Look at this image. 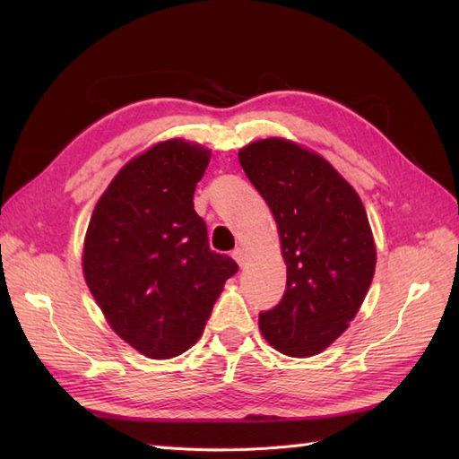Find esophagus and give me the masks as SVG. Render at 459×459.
<instances>
[{
    "mask_svg": "<svg viewBox=\"0 0 459 459\" xmlns=\"http://www.w3.org/2000/svg\"><path fill=\"white\" fill-rule=\"evenodd\" d=\"M232 258L237 260V264L238 266H245V262H247V255H245V248H240V247H237L235 250H232Z\"/></svg>",
    "mask_w": 459,
    "mask_h": 459,
    "instance_id": "esophagus-1",
    "label": "esophagus"
}]
</instances>
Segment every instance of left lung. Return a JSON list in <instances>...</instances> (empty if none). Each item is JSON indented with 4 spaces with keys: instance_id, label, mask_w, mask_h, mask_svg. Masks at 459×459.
I'll return each mask as SVG.
<instances>
[{
    "instance_id": "obj_1",
    "label": "left lung",
    "mask_w": 459,
    "mask_h": 459,
    "mask_svg": "<svg viewBox=\"0 0 459 459\" xmlns=\"http://www.w3.org/2000/svg\"><path fill=\"white\" fill-rule=\"evenodd\" d=\"M278 224L286 262L280 304L260 314L262 335L288 357H311L349 327L375 276L377 248L360 197L319 153L284 138L238 152Z\"/></svg>"
}]
</instances>
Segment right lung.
I'll list each match as a JSON object with an SVG mask.
<instances>
[{
    "label": "right lung",
    "instance_id": "1",
    "mask_svg": "<svg viewBox=\"0 0 459 459\" xmlns=\"http://www.w3.org/2000/svg\"><path fill=\"white\" fill-rule=\"evenodd\" d=\"M211 150L152 145L116 173L86 229L82 272L108 325L150 359L191 349L237 262L209 248L193 193Z\"/></svg>",
    "mask_w": 459,
    "mask_h": 459
}]
</instances>
